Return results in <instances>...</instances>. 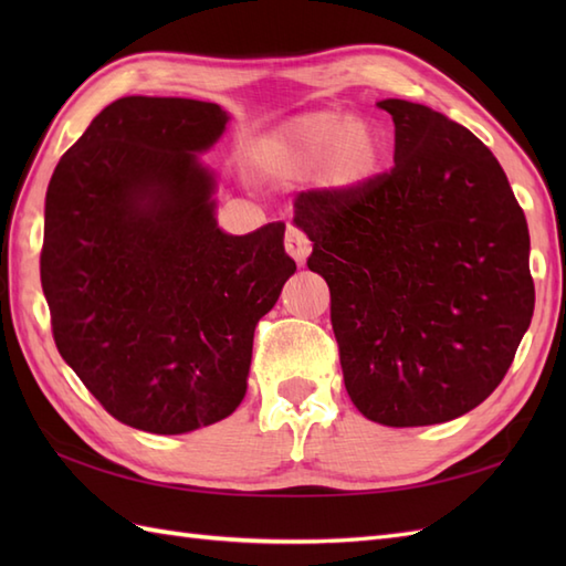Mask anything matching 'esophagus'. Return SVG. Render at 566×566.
Instances as JSON below:
<instances>
[{
  "mask_svg": "<svg viewBox=\"0 0 566 566\" xmlns=\"http://www.w3.org/2000/svg\"><path fill=\"white\" fill-rule=\"evenodd\" d=\"M284 245H286V252H290V255L298 262V264H304L306 262V258H308V252H311V240L306 238V233L304 231H298L296 226H286V233H284Z\"/></svg>",
  "mask_w": 566,
  "mask_h": 566,
  "instance_id": "esophagus-1",
  "label": "esophagus"
}]
</instances>
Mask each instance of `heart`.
I'll use <instances>...</instances> for the list:
<instances>
[{
  "label": "heart",
  "mask_w": 566,
  "mask_h": 566,
  "mask_svg": "<svg viewBox=\"0 0 566 566\" xmlns=\"http://www.w3.org/2000/svg\"><path fill=\"white\" fill-rule=\"evenodd\" d=\"M262 155L284 175H316L333 191H355L387 163V138L365 118L338 109L298 114L264 138Z\"/></svg>",
  "instance_id": "1"
}]
</instances>
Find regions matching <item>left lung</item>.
Returning <instances> with one entry per match:
<instances>
[{"label": "left lung", "mask_w": 566, "mask_h": 566, "mask_svg": "<svg viewBox=\"0 0 566 566\" xmlns=\"http://www.w3.org/2000/svg\"><path fill=\"white\" fill-rule=\"evenodd\" d=\"M394 118V167L355 191L308 189L294 223L331 290L345 389L391 428L444 423L494 391L531 326L521 203L482 140L423 104Z\"/></svg>", "instance_id": "obj_1"}]
</instances>
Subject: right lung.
<instances>
[{
    "label": "right lung",
    "instance_id": "1",
    "mask_svg": "<svg viewBox=\"0 0 566 566\" xmlns=\"http://www.w3.org/2000/svg\"><path fill=\"white\" fill-rule=\"evenodd\" d=\"M219 104L124 97L60 158L45 191L41 284L57 353L122 423L179 436L243 401L258 321L296 262L284 223L228 235L199 155Z\"/></svg>",
    "mask_w": 566,
    "mask_h": 566
}]
</instances>
